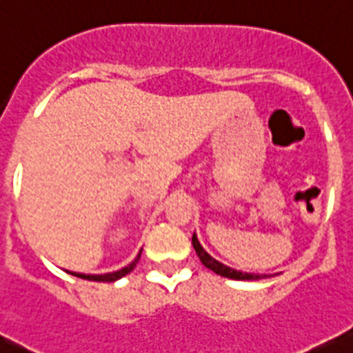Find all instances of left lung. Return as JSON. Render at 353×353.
Returning <instances> with one entry per match:
<instances>
[{"instance_id": "8db88e82", "label": "left lung", "mask_w": 353, "mask_h": 353, "mask_svg": "<svg viewBox=\"0 0 353 353\" xmlns=\"http://www.w3.org/2000/svg\"><path fill=\"white\" fill-rule=\"evenodd\" d=\"M192 244H194V250H196L197 256H199L201 263L204 265L206 268H210V270H213L214 274L221 275V277H229V279H236V281H256V279H261V275H254V274H248V272H237L234 270V268L227 267V265L220 263V261L214 260L211 254H208L206 251H204V248L201 246L199 241H197L196 234L192 236Z\"/></svg>"}]
</instances>
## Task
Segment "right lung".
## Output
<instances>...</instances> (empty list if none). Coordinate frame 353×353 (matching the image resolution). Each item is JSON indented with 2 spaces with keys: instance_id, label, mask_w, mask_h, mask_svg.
<instances>
[{
  "instance_id": "obj_1",
  "label": "right lung",
  "mask_w": 353,
  "mask_h": 353,
  "mask_svg": "<svg viewBox=\"0 0 353 353\" xmlns=\"http://www.w3.org/2000/svg\"><path fill=\"white\" fill-rule=\"evenodd\" d=\"M140 254H142V251L139 253V256L135 258V260L132 261V263L128 265V267L121 268V270L117 272H110V274H102V275H86V274H76V272H70L72 275H76V277H79V279H88V281H97V283H114V281L121 279V277H124L126 274H130V272L135 268V265L139 263L140 260Z\"/></svg>"
}]
</instances>
